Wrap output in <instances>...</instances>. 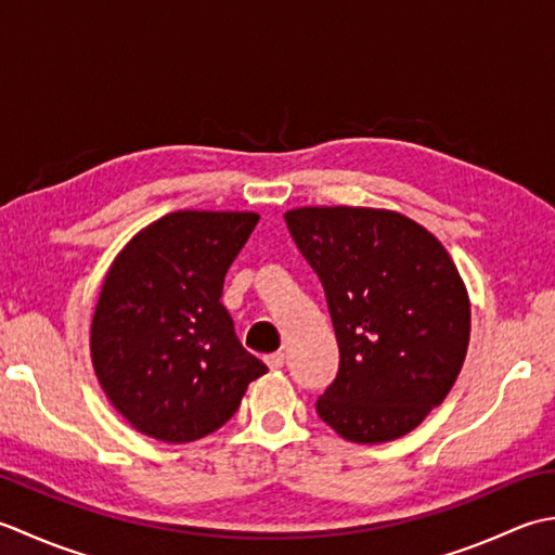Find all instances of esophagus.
Here are the masks:
<instances>
[{"label":"esophagus","instance_id":"esophagus-1","mask_svg":"<svg viewBox=\"0 0 555 555\" xmlns=\"http://www.w3.org/2000/svg\"><path fill=\"white\" fill-rule=\"evenodd\" d=\"M266 364L273 369V371H278V369H282L285 366V352H273V354H268L266 357Z\"/></svg>","mask_w":555,"mask_h":555}]
</instances>
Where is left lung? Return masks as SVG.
<instances>
[{
  "instance_id": "8db88e82",
  "label": "left lung",
  "mask_w": 555,
  "mask_h": 555,
  "mask_svg": "<svg viewBox=\"0 0 555 555\" xmlns=\"http://www.w3.org/2000/svg\"><path fill=\"white\" fill-rule=\"evenodd\" d=\"M294 244L319 275L340 369L315 412L352 443H386L446 400L469 345V297L436 236L400 212L297 208Z\"/></svg>"
}]
</instances>
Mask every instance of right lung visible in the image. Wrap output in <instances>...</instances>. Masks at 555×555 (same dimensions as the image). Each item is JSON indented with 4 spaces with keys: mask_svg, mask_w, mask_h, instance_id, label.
Wrapping results in <instances>:
<instances>
[{
    "mask_svg": "<svg viewBox=\"0 0 555 555\" xmlns=\"http://www.w3.org/2000/svg\"><path fill=\"white\" fill-rule=\"evenodd\" d=\"M256 222V212H169L112 263L90 354L109 402L141 434L191 443L218 431L268 371L220 301Z\"/></svg>",
    "mask_w": 555,
    "mask_h": 555,
    "instance_id": "add662e5",
    "label": "right lung"
}]
</instances>
